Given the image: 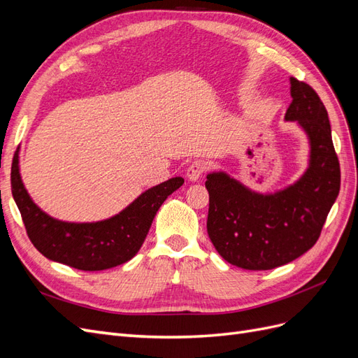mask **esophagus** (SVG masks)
Returning <instances> with one entry per match:
<instances>
[{"mask_svg":"<svg viewBox=\"0 0 358 358\" xmlns=\"http://www.w3.org/2000/svg\"><path fill=\"white\" fill-rule=\"evenodd\" d=\"M206 167H208V166H206L204 161L196 159L194 162H191V166L188 167V170H187V178H188L189 180H192V182L199 180V179L201 178L203 173H204Z\"/></svg>","mask_w":358,"mask_h":358,"instance_id":"obj_1","label":"esophagus"}]
</instances>
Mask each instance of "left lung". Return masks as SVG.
Wrapping results in <instances>:
<instances>
[{
  "mask_svg": "<svg viewBox=\"0 0 358 358\" xmlns=\"http://www.w3.org/2000/svg\"><path fill=\"white\" fill-rule=\"evenodd\" d=\"M285 121L297 122L309 138V166L292 185L262 194L213 171L208 175V234L220 255L246 270H270L299 258L317 243L341 189L326 107L305 82L289 78Z\"/></svg>",
  "mask_w": 358,
  "mask_h": 358,
  "instance_id": "left-lung-1",
  "label": "left lung"
}]
</instances>
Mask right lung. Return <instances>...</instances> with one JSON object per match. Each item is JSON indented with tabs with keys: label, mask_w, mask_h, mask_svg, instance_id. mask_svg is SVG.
<instances>
[{
	"label": "right lung",
	"mask_w": 358,
	"mask_h": 358,
	"mask_svg": "<svg viewBox=\"0 0 358 358\" xmlns=\"http://www.w3.org/2000/svg\"><path fill=\"white\" fill-rule=\"evenodd\" d=\"M182 183L178 176L149 188L109 220L66 222L52 218L32 201L20 179L17 152L12 164V194L32 245L52 262L85 272L116 267L131 259L143 245L159 206Z\"/></svg>",
	"instance_id": "right-lung-1"
}]
</instances>
